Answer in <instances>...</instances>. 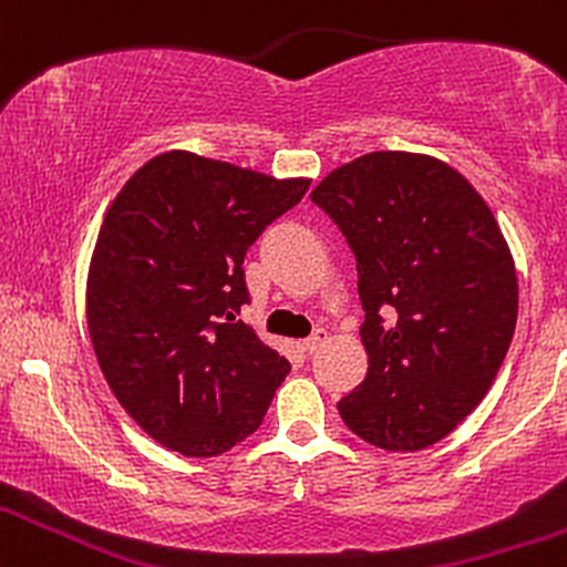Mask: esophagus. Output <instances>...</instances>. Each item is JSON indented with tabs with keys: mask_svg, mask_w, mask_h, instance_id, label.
<instances>
[{
	"mask_svg": "<svg viewBox=\"0 0 567 567\" xmlns=\"http://www.w3.org/2000/svg\"><path fill=\"white\" fill-rule=\"evenodd\" d=\"M327 340H329L327 329H316V332L310 334L308 340H302V348H305V351H308V353H316L318 348H321Z\"/></svg>",
	"mask_w": 567,
	"mask_h": 567,
	"instance_id": "obj_1",
	"label": "esophagus"
}]
</instances>
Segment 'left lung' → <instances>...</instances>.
I'll use <instances>...</instances> for the list:
<instances>
[{
	"instance_id": "left-lung-1",
	"label": "left lung",
	"mask_w": 567,
	"mask_h": 567,
	"mask_svg": "<svg viewBox=\"0 0 567 567\" xmlns=\"http://www.w3.org/2000/svg\"><path fill=\"white\" fill-rule=\"evenodd\" d=\"M310 200L346 233L364 305L367 378L337 410L374 447H431L485 399L517 327L504 233L474 184L423 152H367Z\"/></svg>"
}]
</instances>
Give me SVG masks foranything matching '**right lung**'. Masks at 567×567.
Wrapping results in <instances>:
<instances>
[{
  "label": "right lung",
  "mask_w": 567,
  "mask_h": 567,
  "mask_svg": "<svg viewBox=\"0 0 567 567\" xmlns=\"http://www.w3.org/2000/svg\"><path fill=\"white\" fill-rule=\"evenodd\" d=\"M310 179L171 150L106 208L87 267L85 316L101 372L157 444L227 453L262 423L289 361L238 321L244 257Z\"/></svg>",
  "instance_id": "right-lung-1"
}]
</instances>
